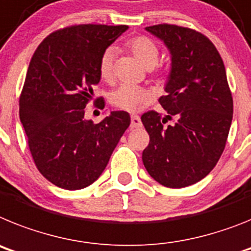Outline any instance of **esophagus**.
Instances as JSON below:
<instances>
[{
	"instance_id": "obj_1",
	"label": "esophagus",
	"mask_w": 251,
	"mask_h": 251,
	"mask_svg": "<svg viewBox=\"0 0 251 251\" xmlns=\"http://www.w3.org/2000/svg\"><path fill=\"white\" fill-rule=\"evenodd\" d=\"M143 126V124H141V120L139 116H131V127L132 128H139Z\"/></svg>"
}]
</instances>
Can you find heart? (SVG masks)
Masks as SVG:
<instances>
[{"mask_svg": "<svg viewBox=\"0 0 251 251\" xmlns=\"http://www.w3.org/2000/svg\"><path fill=\"white\" fill-rule=\"evenodd\" d=\"M128 50L145 68H151L159 59V48L155 41L148 36H136L127 43ZM115 59V49L107 48L100 59L99 71L103 80L112 79V64ZM151 95L148 89L131 84H123L117 87L110 96V102L115 107L127 112H138L144 104L149 103Z\"/></svg>", "mask_w": 251, "mask_h": 251, "instance_id": "obj_1", "label": "heart"}]
</instances>
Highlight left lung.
Listing matches in <instances>:
<instances>
[{
	"instance_id": "8db88e82",
	"label": "left lung",
	"mask_w": 251,
	"mask_h": 251,
	"mask_svg": "<svg viewBox=\"0 0 251 251\" xmlns=\"http://www.w3.org/2000/svg\"><path fill=\"white\" fill-rule=\"evenodd\" d=\"M148 32L162 40L171 54V71L159 103L141 121L150 136L143 163L152 179L169 188H183L203 179L219 162L230 131L234 104L225 65L208 39L176 25H154ZM174 126L162 127L168 118Z\"/></svg>"
}]
</instances>
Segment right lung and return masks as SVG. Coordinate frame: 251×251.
Returning <instances> with one entry per match:
<instances>
[{
    "mask_svg": "<svg viewBox=\"0 0 251 251\" xmlns=\"http://www.w3.org/2000/svg\"><path fill=\"white\" fill-rule=\"evenodd\" d=\"M127 29L71 26L50 34L32 55L20 120L39 172L56 187L77 191L99 179L130 125L126 111H111L99 124L84 117L101 80L102 53Z\"/></svg>",
    "mask_w": 251,
    "mask_h": 251,
    "instance_id": "add662e5",
    "label": "right lung"
}]
</instances>
